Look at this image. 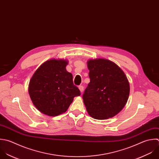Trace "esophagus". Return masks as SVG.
<instances>
[{
    "label": "esophagus",
    "mask_w": 159,
    "mask_h": 159,
    "mask_svg": "<svg viewBox=\"0 0 159 159\" xmlns=\"http://www.w3.org/2000/svg\"><path fill=\"white\" fill-rule=\"evenodd\" d=\"M79 89L80 91L82 93L84 91V87L82 85H80V86H79Z\"/></svg>",
    "instance_id": "34e87169"
}]
</instances>
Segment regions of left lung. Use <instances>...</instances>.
I'll return each instance as SVG.
<instances>
[{"label":"left lung","mask_w":159,"mask_h":159,"mask_svg":"<svg viewBox=\"0 0 159 159\" xmlns=\"http://www.w3.org/2000/svg\"><path fill=\"white\" fill-rule=\"evenodd\" d=\"M90 83L82 98L88 113L97 120H106L120 113L128 100L130 87L124 72L105 59L87 62Z\"/></svg>","instance_id":"8db88e82"}]
</instances>
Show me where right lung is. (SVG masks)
Listing matches in <instances>:
<instances>
[{"instance_id":"1","label":"right lung","mask_w":159,"mask_h":159,"mask_svg":"<svg viewBox=\"0 0 159 159\" xmlns=\"http://www.w3.org/2000/svg\"><path fill=\"white\" fill-rule=\"evenodd\" d=\"M67 64L64 59L48 60L39 67L30 81L31 100L44 115L56 116L65 113L74 98L80 95L74 85L72 74L66 70Z\"/></svg>"}]
</instances>
